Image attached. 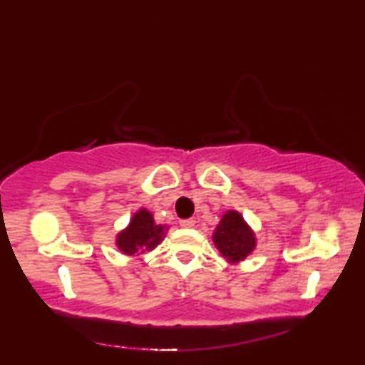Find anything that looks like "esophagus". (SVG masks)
<instances>
[{"instance_id": "esophagus-1", "label": "esophagus", "mask_w": 365, "mask_h": 365, "mask_svg": "<svg viewBox=\"0 0 365 365\" xmlns=\"http://www.w3.org/2000/svg\"><path fill=\"white\" fill-rule=\"evenodd\" d=\"M195 224H196L195 219H183V220H180V227H183V228H193Z\"/></svg>"}]
</instances>
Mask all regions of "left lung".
Wrapping results in <instances>:
<instances>
[{"mask_svg": "<svg viewBox=\"0 0 365 365\" xmlns=\"http://www.w3.org/2000/svg\"><path fill=\"white\" fill-rule=\"evenodd\" d=\"M212 240L228 262H240L256 248V237L242 214L228 211L215 227Z\"/></svg>", "mask_w": 365, "mask_h": 365, "instance_id": "8db88e82", "label": "left lung"}]
</instances>
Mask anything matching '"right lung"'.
<instances>
[{"label": "right lung", "instance_id": "add662e5", "mask_svg": "<svg viewBox=\"0 0 365 365\" xmlns=\"http://www.w3.org/2000/svg\"><path fill=\"white\" fill-rule=\"evenodd\" d=\"M164 232L165 227L158 225L151 212H148L146 209H140L133 215L125 230L117 235L115 245L123 255L133 256L137 252H145L156 248L163 242Z\"/></svg>", "mask_w": 365, "mask_h": 365}]
</instances>
